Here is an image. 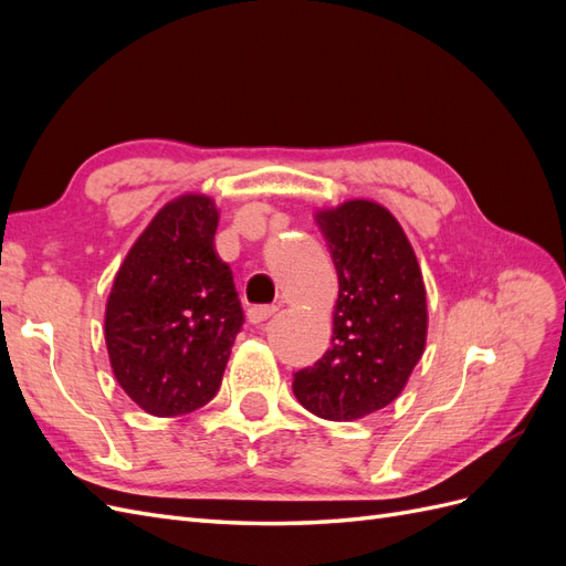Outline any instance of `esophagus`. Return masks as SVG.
Here are the masks:
<instances>
[{"label": "esophagus", "mask_w": 566, "mask_h": 566, "mask_svg": "<svg viewBox=\"0 0 566 566\" xmlns=\"http://www.w3.org/2000/svg\"><path fill=\"white\" fill-rule=\"evenodd\" d=\"M279 310H276V306H250V310H248V321L250 323H254V325H260V323H264L266 318H271L273 314H276Z\"/></svg>", "instance_id": "34e87169"}]
</instances>
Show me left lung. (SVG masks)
<instances>
[{"label": "left lung", "instance_id": "8db88e82", "mask_svg": "<svg viewBox=\"0 0 566 566\" xmlns=\"http://www.w3.org/2000/svg\"><path fill=\"white\" fill-rule=\"evenodd\" d=\"M337 271L331 349L295 373L297 401L347 422L389 406L424 352L422 273L399 221L373 200L316 212Z\"/></svg>", "mask_w": 566, "mask_h": 566}]
</instances>
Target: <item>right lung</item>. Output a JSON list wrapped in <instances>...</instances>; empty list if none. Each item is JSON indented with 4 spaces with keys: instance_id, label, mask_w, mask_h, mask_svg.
Instances as JSON below:
<instances>
[{
    "instance_id": "1",
    "label": "right lung",
    "mask_w": 566,
    "mask_h": 566,
    "mask_svg": "<svg viewBox=\"0 0 566 566\" xmlns=\"http://www.w3.org/2000/svg\"><path fill=\"white\" fill-rule=\"evenodd\" d=\"M219 212L186 193L153 217L119 266L106 304L115 380L146 413H191L219 391L243 310L214 250Z\"/></svg>"
}]
</instances>
